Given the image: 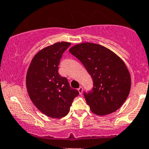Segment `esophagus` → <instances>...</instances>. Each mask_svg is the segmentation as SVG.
I'll return each instance as SVG.
<instances>
[{
    "mask_svg": "<svg viewBox=\"0 0 149 149\" xmlns=\"http://www.w3.org/2000/svg\"><path fill=\"white\" fill-rule=\"evenodd\" d=\"M78 91H79V93L80 95H81V94H82V92H83V87H82V86H80L79 88H78Z\"/></svg>",
    "mask_w": 149,
    "mask_h": 149,
    "instance_id": "esophagus-1",
    "label": "esophagus"
}]
</instances>
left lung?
<instances>
[{
  "mask_svg": "<svg viewBox=\"0 0 149 149\" xmlns=\"http://www.w3.org/2000/svg\"><path fill=\"white\" fill-rule=\"evenodd\" d=\"M69 52L81 62L93 81L91 91L84 93L93 113L100 116L118 109L130 91L131 78L123 60L97 44L76 45Z\"/></svg>",
  "mask_w": 149,
  "mask_h": 149,
  "instance_id": "1",
  "label": "left lung"
}]
</instances>
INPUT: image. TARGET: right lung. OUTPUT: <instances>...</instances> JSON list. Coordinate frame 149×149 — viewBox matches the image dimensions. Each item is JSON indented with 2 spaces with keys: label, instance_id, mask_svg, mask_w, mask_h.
Listing matches in <instances>:
<instances>
[{
  "label": "right lung",
  "instance_id": "right-lung-1",
  "mask_svg": "<svg viewBox=\"0 0 149 149\" xmlns=\"http://www.w3.org/2000/svg\"><path fill=\"white\" fill-rule=\"evenodd\" d=\"M70 45L61 42L40 50L33 57L26 74V88L31 101L51 118L65 116L73 100L79 95L77 90L71 88L67 78L58 72L63 54Z\"/></svg>",
  "mask_w": 149,
  "mask_h": 149
}]
</instances>
